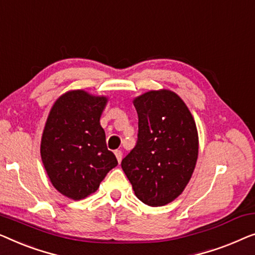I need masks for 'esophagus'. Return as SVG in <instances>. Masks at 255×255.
Masks as SVG:
<instances>
[{
    "label": "esophagus",
    "mask_w": 255,
    "mask_h": 255,
    "mask_svg": "<svg viewBox=\"0 0 255 255\" xmlns=\"http://www.w3.org/2000/svg\"><path fill=\"white\" fill-rule=\"evenodd\" d=\"M114 153H116V157H117V159H118V162H121V159H123V151H121V150H116V151H114Z\"/></svg>",
    "instance_id": "1"
}]
</instances>
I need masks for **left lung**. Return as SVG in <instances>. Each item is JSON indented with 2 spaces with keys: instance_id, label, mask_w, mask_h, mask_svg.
<instances>
[{
  "instance_id": "obj_1",
  "label": "left lung",
  "mask_w": 255,
  "mask_h": 255,
  "mask_svg": "<svg viewBox=\"0 0 255 255\" xmlns=\"http://www.w3.org/2000/svg\"><path fill=\"white\" fill-rule=\"evenodd\" d=\"M137 142L121 167L143 203L162 207L184 192L194 172L199 136L192 113L177 93L152 90L132 100Z\"/></svg>"
}]
</instances>
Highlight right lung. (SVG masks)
Returning a JSON list of instances; mask_svg holds the SVG:
<instances>
[{
    "mask_svg": "<svg viewBox=\"0 0 255 255\" xmlns=\"http://www.w3.org/2000/svg\"><path fill=\"white\" fill-rule=\"evenodd\" d=\"M106 104L107 97L73 90L57 98L48 114L41 160L52 185L67 198L81 200L95 193L118 165L99 123Z\"/></svg>",
    "mask_w": 255,
    "mask_h": 255,
    "instance_id": "obj_1",
    "label": "right lung"
}]
</instances>
